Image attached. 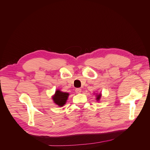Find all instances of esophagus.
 <instances>
[{
	"label": "esophagus",
	"instance_id": "1",
	"mask_svg": "<svg viewBox=\"0 0 150 150\" xmlns=\"http://www.w3.org/2000/svg\"><path fill=\"white\" fill-rule=\"evenodd\" d=\"M75 92H76V93H78V94L81 93V89H80V88H76V89L75 90Z\"/></svg>",
	"mask_w": 150,
	"mask_h": 150
}]
</instances>
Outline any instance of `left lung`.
Instances as JSON below:
<instances>
[{
  "label": "left lung",
  "instance_id": "left-lung-1",
  "mask_svg": "<svg viewBox=\"0 0 150 150\" xmlns=\"http://www.w3.org/2000/svg\"><path fill=\"white\" fill-rule=\"evenodd\" d=\"M97 95H96V100L97 101H99V100H100V98H101V93H99L98 94H96Z\"/></svg>",
  "mask_w": 150,
  "mask_h": 150
}]
</instances>
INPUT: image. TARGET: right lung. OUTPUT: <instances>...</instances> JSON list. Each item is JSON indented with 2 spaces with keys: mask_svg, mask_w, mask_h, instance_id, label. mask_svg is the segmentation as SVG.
Masks as SVG:
<instances>
[{
  "mask_svg": "<svg viewBox=\"0 0 150 150\" xmlns=\"http://www.w3.org/2000/svg\"><path fill=\"white\" fill-rule=\"evenodd\" d=\"M69 96L68 93L61 91L60 90H57L54 94L52 96V99L56 105L59 107H62L67 103L68 98Z\"/></svg>",
  "mask_w": 150,
  "mask_h": 150,
  "instance_id": "1",
  "label": "right lung"
}]
</instances>
